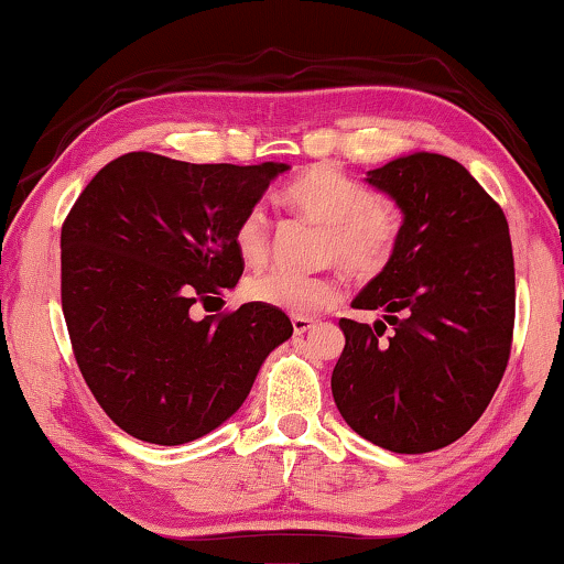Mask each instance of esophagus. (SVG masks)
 Returning a JSON list of instances; mask_svg holds the SVG:
<instances>
[{
	"label": "esophagus",
	"instance_id": "34e87169",
	"mask_svg": "<svg viewBox=\"0 0 564 564\" xmlns=\"http://www.w3.org/2000/svg\"><path fill=\"white\" fill-rule=\"evenodd\" d=\"M293 324V335H306L308 329H314V319H306V316H293L291 319Z\"/></svg>",
	"mask_w": 564,
	"mask_h": 564
}]
</instances>
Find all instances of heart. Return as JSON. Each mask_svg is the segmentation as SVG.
<instances>
[{
  "mask_svg": "<svg viewBox=\"0 0 564 564\" xmlns=\"http://www.w3.org/2000/svg\"><path fill=\"white\" fill-rule=\"evenodd\" d=\"M285 204L301 217L322 225L319 263H337L358 281L376 279L391 265L401 242V212L393 202L355 184L332 165H314L285 188ZM237 258L248 268L271 260V221L263 206H252L240 217L232 235ZM242 293L256 304L285 314L312 316L335 306L343 285L337 275L263 273L252 275Z\"/></svg>",
  "mask_w": 564,
  "mask_h": 564,
  "instance_id": "heart-1",
  "label": "heart"
}]
</instances>
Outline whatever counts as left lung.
I'll return each mask as SVG.
<instances>
[{"mask_svg": "<svg viewBox=\"0 0 564 564\" xmlns=\"http://www.w3.org/2000/svg\"><path fill=\"white\" fill-rule=\"evenodd\" d=\"M403 212L401 242L352 301L386 324L339 319L345 350L332 395L355 432L419 455L478 422L511 355L517 281L509 221L457 161L414 153L368 173Z\"/></svg>", "mask_w": 564, "mask_h": 564, "instance_id": "obj_1", "label": "left lung"}]
</instances>
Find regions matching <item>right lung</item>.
Wrapping results in <instances>:
<instances>
[{
	"label": "right lung",
	"instance_id": "right-lung-1",
	"mask_svg": "<svg viewBox=\"0 0 564 564\" xmlns=\"http://www.w3.org/2000/svg\"><path fill=\"white\" fill-rule=\"evenodd\" d=\"M285 163H184L127 153L89 181L61 227V304L78 370L112 422L150 444L199 440L248 399L291 337L279 308L196 322L245 263L232 235Z\"/></svg>",
	"mask_w": 564,
	"mask_h": 564
}]
</instances>
